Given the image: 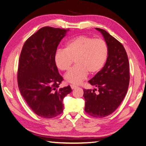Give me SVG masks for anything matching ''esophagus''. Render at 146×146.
Returning <instances> with one entry per match:
<instances>
[{
  "mask_svg": "<svg viewBox=\"0 0 146 146\" xmlns=\"http://www.w3.org/2000/svg\"><path fill=\"white\" fill-rule=\"evenodd\" d=\"M70 87H71L72 90H74V89H76V88H77V86L74 85H70Z\"/></svg>",
  "mask_w": 146,
  "mask_h": 146,
  "instance_id": "34e87169",
  "label": "esophagus"
}]
</instances>
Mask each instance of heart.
<instances>
[{
  "label": "heart",
  "instance_id": "obj_1",
  "mask_svg": "<svg viewBox=\"0 0 146 146\" xmlns=\"http://www.w3.org/2000/svg\"><path fill=\"white\" fill-rule=\"evenodd\" d=\"M108 49L102 39L79 35L66 42L64 50H56L54 62L58 69L68 70L74 60L76 66L65 75L66 81L80 84L86 77L99 72L107 60Z\"/></svg>",
  "mask_w": 146,
  "mask_h": 146
}]
</instances>
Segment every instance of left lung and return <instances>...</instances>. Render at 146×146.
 Instances as JSON below:
<instances>
[{
	"label": "left lung",
	"mask_w": 146,
	"mask_h": 146,
	"mask_svg": "<svg viewBox=\"0 0 146 146\" xmlns=\"http://www.w3.org/2000/svg\"><path fill=\"white\" fill-rule=\"evenodd\" d=\"M96 30L102 35L108 49L107 60L101 70L88 81L98 88L83 90L85 112L94 117H104L113 113L124 99L130 81L129 62L122 44L107 31Z\"/></svg>",
	"instance_id": "left-lung-1"
}]
</instances>
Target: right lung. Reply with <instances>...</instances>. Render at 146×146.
Instances as JSON below:
<instances>
[{"mask_svg": "<svg viewBox=\"0 0 146 146\" xmlns=\"http://www.w3.org/2000/svg\"><path fill=\"white\" fill-rule=\"evenodd\" d=\"M69 30L42 27L25 41L21 53L17 71L20 92L33 111L44 118L62 113L63 100L72 91L70 86L58 89L63 79L54 62L57 47Z\"/></svg>", "mask_w": 146, "mask_h": 146, "instance_id": "1", "label": "right lung"}]
</instances>
